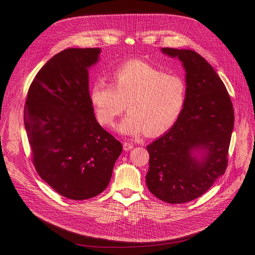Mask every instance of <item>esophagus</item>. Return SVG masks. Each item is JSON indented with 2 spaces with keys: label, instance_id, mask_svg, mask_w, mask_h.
<instances>
[{
  "label": "esophagus",
  "instance_id": "1",
  "mask_svg": "<svg viewBox=\"0 0 255 255\" xmlns=\"http://www.w3.org/2000/svg\"><path fill=\"white\" fill-rule=\"evenodd\" d=\"M133 143H131V142H124L123 143V149L125 150V151H130L131 149H133Z\"/></svg>",
  "mask_w": 255,
  "mask_h": 255
}]
</instances>
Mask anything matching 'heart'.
<instances>
[{
  "instance_id": "heart-1",
  "label": "heart",
  "mask_w": 255,
  "mask_h": 255,
  "mask_svg": "<svg viewBox=\"0 0 255 255\" xmlns=\"http://www.w3.org/2000/svg\"><path fill=\"white\" fill-rule=\"evenodd\" d=\"M186 92L181 76L132 61L114 73L113 84L96 80L90 98L98 122L104 126L114 125L126 103L128 113L118 125V131L138 137L146 131L150 135L161 134L175 124L184 107Z\"/></svg>"
}]
</instances>
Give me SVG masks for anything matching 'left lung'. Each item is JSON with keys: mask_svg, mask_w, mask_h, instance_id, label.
Masks as SVG:
<instances>
[{"mask_svg": "<svg viewBox=\"0 0 255 255\" xmlns=\"http://www.w3.org/2000/svg\"><path fill=\"white\" fill-rule=\"evenodd\" d=\"M185 70L186 101L176 123L150 143L149 190L168 204H184L206 193L224 175L234 129L229 93L213 67L190 49L161 48Z\"/></svg>", "mask_w": 255, "mask_h": 255, "instance_id": "left-lung-1", "label": "left lung"}]
</instances>
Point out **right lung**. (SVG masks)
<instances>
[{"label":"right lung","instance_id":"add662e5","mask_svg":"<svg viewBox=\"0 0 255 255\" xmlns=\"http://www.w3.org/2000/svg\"><path fill=\"white\" fill-rule=\"evenodd\" d=\"M100 48H67L36 74L24 106V128L38 175L59 194L92 198L109 185L122 144L94 115L89 69Z\"/></svg>","mask_w":255,"mask_h":255}]
</instances>
